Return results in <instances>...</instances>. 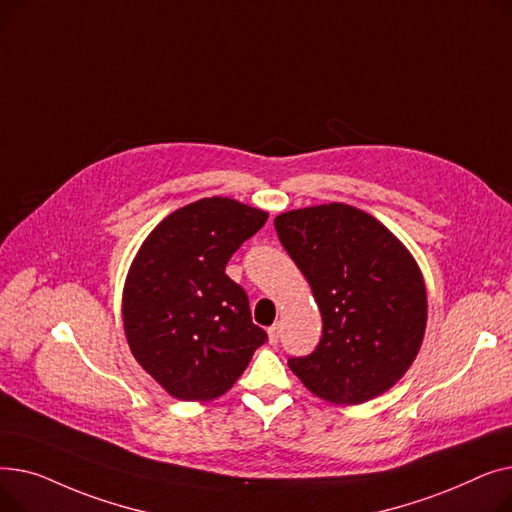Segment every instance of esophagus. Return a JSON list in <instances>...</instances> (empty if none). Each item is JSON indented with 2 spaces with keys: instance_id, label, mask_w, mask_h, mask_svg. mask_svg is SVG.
<instances>
[{
  "instance_id": "esophagus-1",
  "label": "esophagus",
  "mask_w": 512,
  "mask_h": 512,
  "mask_svg": "<svg viewBox=\"0 0 512 512\" xmlns=\"http://www.w3.org/2000/svg\"><path fill=\"white\" fill-rule=\"evenodd\" d=\"M280 332H282V326L280 324H274L270 330H267V336H270V342L276 344L280 340Z\"/></svg>"
}]
</instances>
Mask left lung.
Returning <instances> with one entry per match:
<instances>
[{
    "instance_id": "obj_1",
    "label": "left lung",
    "mask_w": 512,
    "mask_h": 512,
    "mask_svg": "<svg viewBox=\"0 0 512 512\" xmlns=\"http://www.w3.org/2000/svg\"><path fill=\"white\" fill-rule=\"evenodd\" d=\"M274 226L324 321L315 351L288 359L292 373L334 405L390 390L415 361L427 324L413 255L373 215L344 203L292 209Z\"/></svg>"
}]
</instances>
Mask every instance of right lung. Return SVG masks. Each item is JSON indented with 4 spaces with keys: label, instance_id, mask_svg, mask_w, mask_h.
Wrapping results in <instances>:
<instances>
[{
    "label": "right lung",
    "instance_id": "right-lung-1",
    "mask_svg": "<svg viewBox=\"0 0 512 512\" xmlns=\"http://www.w3.org/2000/svg\"><path fill=\"white\" fill-rule=\"evenodd\" d=\"M265 220L234 199H201L159 222L134 257L122 297L126 340L174 398L222 396L267 340L245 288L226 276L232 253Z\"/></svg>",
    "mask_w": 512,
    "mask_h": 512
}]
</instances>
